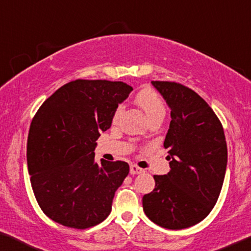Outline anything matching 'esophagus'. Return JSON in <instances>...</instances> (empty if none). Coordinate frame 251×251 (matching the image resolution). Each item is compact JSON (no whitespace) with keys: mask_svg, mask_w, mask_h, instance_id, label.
Returning <instances> with one entry per match:
<instances>
[{"mask_svg":"<svg viewBox=\"0 0 251 251\" xmlns=\"http://www.w3.org/2000/svg\"><path fill=\"white\" fill-rule=\"evenodd\" d=\"M143 169H141V168H138L137 166H130V175H138L143 173Z\"/></svg>","mask_w":251,"mask_h":251,"instance_id":"esophagus-1","label":"esophagus"}]
</instances>
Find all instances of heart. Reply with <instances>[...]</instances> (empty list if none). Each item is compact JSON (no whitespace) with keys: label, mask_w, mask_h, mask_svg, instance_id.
<instances>
[{"label":"heart","mask_w":251,"mask_h":251,"mask_svg":"<svg viewBox=\"0 0 251 251\" xmlns=\"http://www.w3.org/2000/svg\"><path fill=\"white\" fill-rule=\"evenodd\" d=\"M135 101L138 106L144 110V113L149 119L151 117H154L156 115H164V113H166V108H164V104L161 98H160V96L154 91V90L150 88L141 90V91L136 95ZM123 110H124V106H123V104H119V106L116 108L114 114L115 123L118 121L119 117H121Z\"/></svg>","instance_id":"b5f03b06"}]
</instances>
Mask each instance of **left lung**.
<instances>
[{"instance_id":"8db88e82","label":"left lung","mask_w":251,"mask_h":251,"mask_svg":"<svg viewBox=\"0 0 251 251\" xmlns=\"http://www.w3.org/2000/svg\"><path fill=\"white\" fill-rule=\"evenodd\" d=\"M170 108L163 147L170 171L153 176L155 187L143 196L148 218L170 230L193 226L206 218L221 193L227 163L221 122L205 100L176 82L152 81Z\"/></svg>"}]
</instances>
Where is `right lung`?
Instances as JSON below:
<instances>
[{"label":"right lung","mask_w":251,"mask_h":251,"mask_svg":"<svg viewBox=\"0 0 251 251\" xmlns=\"http://www.w3.org/2000/svg\"><path fill=\"white\" fill-rule=\"evenodd\" d=\"M132 90L124 82L75 80L37 111L28 135V171L36 200L53 221L87 229L110 214L129 166L103 159L97 163L93 151Z\"/></svg>","instance_id":"right-lung-1"}]
</instances>
